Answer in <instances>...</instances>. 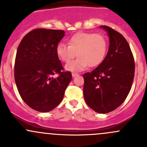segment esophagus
Wrapping results in <instances>:
<instances>
[{"label": "esophagus", "instance_id": "1", "mask_svg": "<svg viewBox=\"0 0 147 147\" xmlns=\"http://www.w3.org/2000/svg\"><path fill=\"white\" fill-rule=\"evenodd\" d=\"M78 73H75V72H73V73L72 74V78H75V77H76V76H78Z\"/></svg>", "mask_w": 147, "mask_h": 147}]
</instances>
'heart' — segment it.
Returning a JSON list of instances; mask_svg holds the SVG:
<instances>
[{
  "mask_svg": "<svg viewBox=\"0 0 147 147\" xmlns=\"http://www.w3.org/2000/svg\"><path fill=\"white\" fill-rule=\"evenodd\" d=\"M68 45L60 42L56 47V54L60 60L69 63L75 57L78 58L65 66L70 72H79L89 67H93L103 61L107 50V41L101 34L80 32L68 40Z\"/></svg>",
  "mask_w": 147,
  "mask_h": 147,
  "instance_id": "heart-1",
  "label": "heart"
}]
</instances>
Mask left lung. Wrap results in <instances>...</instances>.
I'll list each match as a JSON object with an SVG mask.
<instances>
[{"mask_svg": "<svg viewBox=\"0 0 147 147\" xmlns=\"http://www.w3.org/2000/svg\"><path fill=\"white\" fill-rule=\"evenodd\" d=\"M100 28L107 32L109 46L102 63L91 72L83 75L84 100L100 114L115 110L129 93L134 77V57L121 34L108 26Z\"/></svg>", "mask_w": 147, "mask_h": 147, "instance_id": "8db88e82", "label": "left lung"}]
</instances>
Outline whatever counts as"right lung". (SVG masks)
Masks as SVG:
<instances>
[{
  "label": "right lung",
  "mask_w": 147,
  "mask_h": 147,
  "mask_svg": "<svg viewBox=\"0 0 147 147\" xmlns=\"http://www.w3.org/2000/svg\"><path fill=\"white\" fill-rule=\"evenodd\" d=\"M65 31L38 28L28 32L19 44L15 61V81L23 101L35 110L47 112L63 100L72 80L70 72H62L56 47ZM57 74L59 76L54 78Z\"/></svg>",
  "instance_id": "right-lung-1"
}]
</instances>
